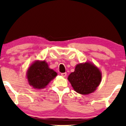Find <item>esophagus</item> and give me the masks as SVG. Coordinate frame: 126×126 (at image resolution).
Masks as SVG:
<instances>
[{"instance_id": "esophagus-1", "label": "esophagus", "mask_w": 126, "mask_h": 126, "mask_svg": "<svg viewBox=\"0 0 126 126\" xmlns=\"http://www.w3.org/2000/svg\"><path fill=\"white\" fill-rule=\"evenodd\" d=\"M61 76L63 77H65L67 76V73H61Z\"/></svg>"}]
</instances>
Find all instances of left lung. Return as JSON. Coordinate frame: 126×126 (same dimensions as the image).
Segmentation results:
<instances>
[{
	"label": "left lung",
	"instance_id": "8db88e82",
	"mask_svg": "<svg viewBox=\"0 0 126 126\" xmlns=\"http://www.w3.org/2000/svg\"><path fill=\"white\" fill-rule=\"evenodd\" d=\"M102 73L90 62L77 64L73 72L68 76V80L74 91L80 94H89L96 90L101 83Z\"/></svg>",
	"mask_w": 126,
	"mask_h": 126
}]
</instances>
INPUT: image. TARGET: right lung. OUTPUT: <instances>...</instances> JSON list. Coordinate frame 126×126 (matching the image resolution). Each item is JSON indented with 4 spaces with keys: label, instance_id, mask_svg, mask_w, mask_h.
Instances as JSON below:
<instances>
[{
    "label": "right lung",
    "instance_id": "1",
    "mask_svg": "<svg viewBox=\"0 0 126 126\" xmlns=\"http://www.w3.org/2000/svg\"><path fill=\"white\" fill-rule=\"evenodd\" d=\"M27 78L30 86L36 89L45 88L55 77L57 72L49 67L45 61H35L27 71Z\"/></svg>",
    "mask_w": 126,
    "mask_h": 126
}]
</instances>
